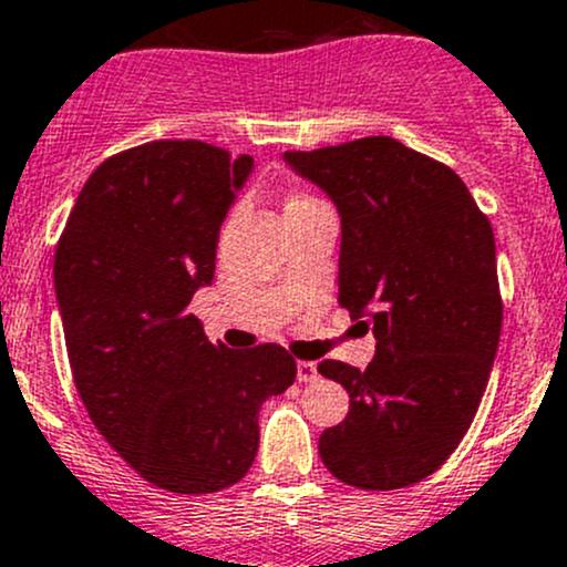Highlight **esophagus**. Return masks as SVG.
Segmentation results:
<instances>
[{"label": "esophagus", "instance_id": "1", "mask_svg": "<svg viewBox=\"0 0 567 567\" xmlns=\"http://www.w3.org/2000/svg\"><path fill=\"white\" fill-rule=\"evenodd\" d=\"M296 378H299V383H312V380H318V363L299 361L296 363Z\"/></svg>", "mask_w": 567, "mask_h": 567}]
</instances>
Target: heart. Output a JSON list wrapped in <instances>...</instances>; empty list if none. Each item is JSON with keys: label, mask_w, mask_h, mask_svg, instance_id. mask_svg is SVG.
Listing matches in <instances>:
<instances>
[{"label": "heart", "mask_w": 567, "mask_h": 567, "mask_svg": "<svg viewBox=\"0 0 567 567\" xmlns=\"http://www.w3.org/2000/svg\"><path fill=\"white\" fill-rule=\"evenodd\" d=\"M293 200H309V198H293ZM293 200H290V204H293Z\"/></svg>", "instance_id": "obj_1"}]
</instances>
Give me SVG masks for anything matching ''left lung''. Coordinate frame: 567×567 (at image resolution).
<instances>
[{
  "label": "left lung",
  "instance_id": "left-lung-1",
  "mask_svg": "<svg viewBox=\"0 0 567 567\" xmlns=\"http://www.w3.org/2000/svg\"><path fill=\"white\" fill-rule=\"evenodd\" d=\"M285 163L337 204L339 303L378 339L367 369L318 367L350 393L320 458L355 488L419 484L462 443L497 353L492 225L449 165L389 135L285 152Z\"/></svg>",
  "mask_w": 567,
  "mask_h": 567
}]
</instances>
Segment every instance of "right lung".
<instances>
[{
    "label": "right lung",
    "mask_w": 567,
    "mask_h": 567,
    "mask_svg": "<svg viewBox=\"0 0 567 567\" xmlns=\"http://www.w3.org/2000/svg\"><path fill=\"white\" fill-rule=\"evenodd\" d=\"M252 157L204 141H152L105 159L53 258L70 367L89 419L141 478L176 494L238 484L258 413L288 391L279 344H212L187 312L212 285L219 225Z\"/></svg>",
    "instance_id": "right-lung-1"
}]
</instances>
